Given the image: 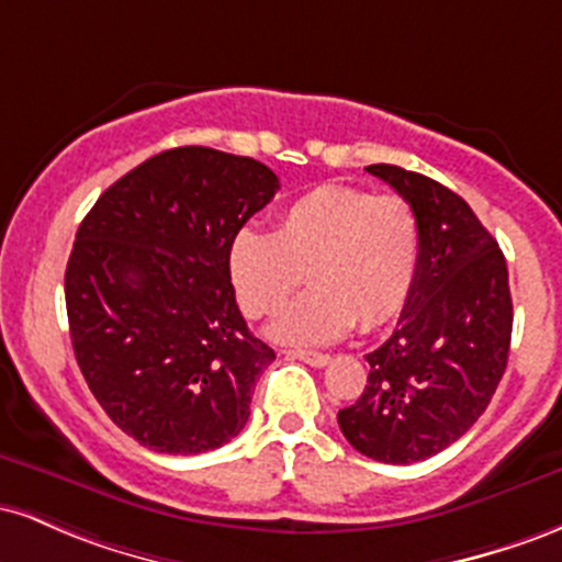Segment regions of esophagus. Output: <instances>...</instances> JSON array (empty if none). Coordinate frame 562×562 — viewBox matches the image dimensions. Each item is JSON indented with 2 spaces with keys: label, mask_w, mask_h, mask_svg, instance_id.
<instances>
[{
  "label": "esophagus",
  "mask_w": 562,
  "mask_h": 562,
  "mask_svg": "<svg viewBox=\"0 0 562 562\" xmlns=\"http://www.w3.org/2000/svg\"><path fill=\"white\" fill-rule=\"evenodd\" d=\"M290 359H299V362H306L312 367H325L330 364V353H319V351H301V348H295V351H285Z\"/></svg>",
  "instance_id": "34e87169"
}]
</instances>
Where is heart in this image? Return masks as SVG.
<instances>
[{
    "instance_id": "1",
    "label": "heart",
    "mask_w": 562,
    "mask_h": 562,
    "mask_svg": "<svg viewBox=\"0 0 562 562\" xmlns=\"http://www.w3.org/2000/svg\"><path fill=\"white\" fill-rule=\"evenodd\" d=\"M423 232L402 195H372L344 184L314 187L277 214L272 232L240 229L227 269L248 317H272L306 272L312 290L272 325V338L322 346L357 322L375 330L409 301L420 269Z\"/></svg>"
}]
</instances>
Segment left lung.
I'll use <instances>...</instances> for the list:
<instances>
[{
	"label": "left lung",
	"mask_w": 562,
	"mask_h": 562,
	"mask_svg": "<svg viewBox=\"0 0 562 562\" xmlns=\"http://www.w3.org/2000/svg\"><path fill=\"white\" fill-rule=\"evenodd\" d=\"M367 171L409 200L423 250L398 327L367 353V385L338 425L370 460L409 465L465 436L492 402L507 367L513 299L499 245L457 192L391 164Z\"/></svg>",
	"instance_id": "1"
}]
</instances>
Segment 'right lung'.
Masks as SVG:
<instances>
[{
  "label": "right lung",
  "mask_w": 562,
  "mask_h": 562,
  "mask_svg": "<svg viewBox=\"0 0 562 562\" xmlns=\"http://www.w3.org/2000/svg\"><path fill=\"white\" fill-rule=\"evenodd\" d=\"M280 179L254 158L173 147L108 187L66 269L76 362L108 417L160 454H200L245 428L274 351L245 325L229 243Z\"/></svg>",
  "instance_id": "1"
}]
</instances>
